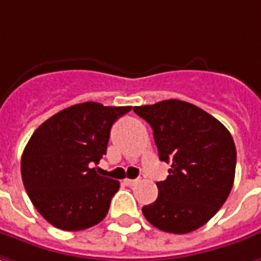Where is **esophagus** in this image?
Instances as JSON below:
<instances>
[{"mask_svg":"<svg viewBox=\"0 0 261 261\" xmlns=\"http://www.w3.org/2000/svg\"><path fill=\"white\" fill-rule=\"evenodd\" d=\"M124 182H125V184H127V186H136V184H137L138 182V180L137 178H125V180H124Z\"/></svg>","mask_w":261,"mask_h":261,"instance_id":"obj_1","label":"esophagus"}]
</instances>
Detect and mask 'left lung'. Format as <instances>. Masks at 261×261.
<instances>
[{
    "label": "left lung",
    "instance_id": "obj_1",
    "mask_svg": "<svg viewBox=\"0 0 261 261\" xmlns=\"http://www.w3.org/2000/svg\"><path fill=\"white\" fill-rule=\"evenodd\" d=\"M134 113L151 125L160 160L171 164L167 178L157 182V200L143 207L144 217L174 234L204 226L234 182L231 134L217 118L181 100L134 107Z\"/></svg>",
    "mask_w": 261,
    "mask_h": 261
}]
</instances>
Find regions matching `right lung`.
<instances>
[{
	"mask_svg": "<svg viewBox=\"0 0 261 261\" xmlns=\"http://www.w3.org/2000/svg\"><path fill=\"white\" fill-rule=\"evenodd\" d=\"M131 110L87 101L49 117L34 131L21 175L34 207L54 227L80 231L107 216L120 182L97 174L113 124Z\"/></svg>",
	"mask_w": 261,
	"mask_h": 261,
	"instance_id": "1",
	"label": "right lung"
}]
</instances>
